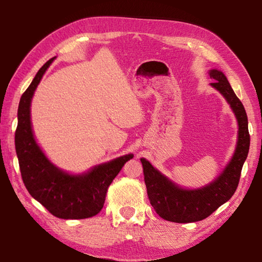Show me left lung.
Wrapping results in <instances>:
<instances>
[{
    "label": "left lung",
    "instance_id": "obj_1",
    "mask_svg": "<svg viewBox=\"0 0 262 262\" xmlns=\"http://www.w3.org/2000/svg\"><path fill=\"white\" fill-rule=\"evenodd\" d=\"M209 75L210 78L215 79L211 85L231 105L239 125L236 151L223 173L201 189H183L165 178L147 159L141 158L150 203L162 219L176 223H192L205 220L229 201L238 187L242 168L250 149L247 115L242 101L223 73L212 69Z\"/></svg>",
    "mask_w": 262,
    "mask_h": 262
}]
</instances>
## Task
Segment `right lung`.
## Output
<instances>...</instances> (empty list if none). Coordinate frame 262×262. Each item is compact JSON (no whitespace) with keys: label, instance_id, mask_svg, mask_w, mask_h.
<instances>
[{"label":"right lung","instance_id":"obj_1","mask_svg":"<svg viewBox=\"0 0 262 262\" xmlns=\"http://www.w3.org/2000/svg\"><path fill=\"white\" fill-rule=\"evenodd\" d=\"M53 60L42 66L20 97L15 145L21 179L31 196L52 215L63 220L89 219L103 209L110 185L133 155L101 164L82 176L64 173L45 157L33 137L30 105L34 90Z\"/></svg>","mask_w":262,"mask_h":262}]
</instances>
